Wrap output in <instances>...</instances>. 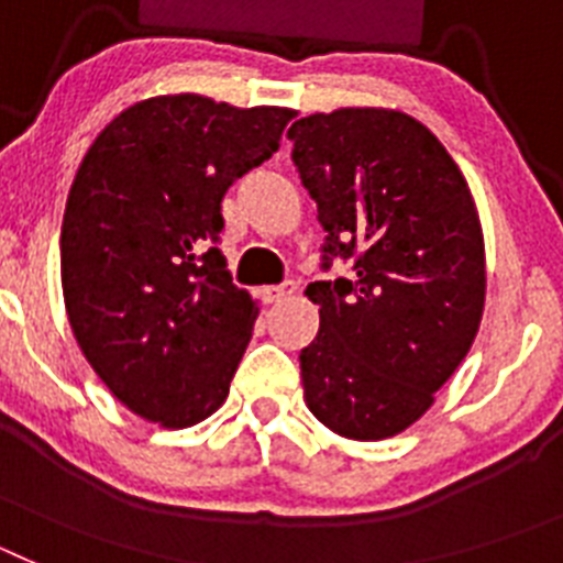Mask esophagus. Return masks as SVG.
<instances>
[{
	"label": "esophagus",
	"instance_id": "esophagus-1",
	"mask_svg": "<svg viewBox=\"0 0 563 563\" xmlns=\"http://www.w3.org/2000/svg\"><path fill=\"white\" fill-rule=\"evenodd\" d=\"M292 292H296V285H292V282H285V285H278V287H267L265 298L271 301V305H276V301H285V298H290Z\"/></svg>",
	"mask_w": 563,
	"mask_h": 563
}]
</instances>
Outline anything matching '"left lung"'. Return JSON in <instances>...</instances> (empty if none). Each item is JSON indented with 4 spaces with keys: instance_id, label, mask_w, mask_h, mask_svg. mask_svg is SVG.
Listing matches in <instances>:
<instances>
[{
    "instance_id": "left-lung-1",
    "label": "left lung",
    "mask_w": 563,
    "mask_h": 563,
    "mask_svg": "<svg viewBox=\"0 0 563 563\" xmlns=\"http://www.w3.org/2000/svg\"><path fill=\"white\" fill-rule=\"evenodd\" d=\"M332 256L355 278L312 282L316 341L301 350L312 415L346 440H389L420 420L482 324L485 236L465 177L400 109L341 107L287 132Z\"/></svg>"
}]
</instances>
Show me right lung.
<instances>
[{"instance_id": "right-lung-1", "label": "right lung", "mask_w": 563, "mask_h": 563, "mask_svg": "<svg viewBox=\"0 0 563 563\" xmlns=\"http://www.w3.org/2000/svg\"><path fill=\"white\" fill-rule=\"evenodd\" d=\"M292 114L154 96L84 154L62 225L64 307L89 366L143 420L188 429L231 391L258 307L213 247L222 197L276 152Z\"/></svg>"}]
</instances>
